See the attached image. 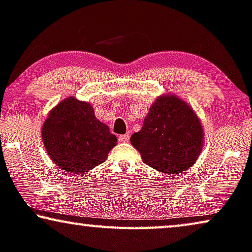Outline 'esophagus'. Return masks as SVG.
Instances as JSON below:
<instances>
[{
    "label": "esophagus",
    "instance_id": "34e87169",
    "mask_svg": "<svg viewBox=\"0 0 252 252\" xmlns=\"http://www.w3.org/2000/svg\"><path fill=\"white\" fill-rule=\"evenodd\" d=\"M130 139V134L129 133H126V134H122V136L119 137V141L120 142H127Z\"/></svg>",
    "mask_w": 252,
    "mask_h": 252
}]
</instances>
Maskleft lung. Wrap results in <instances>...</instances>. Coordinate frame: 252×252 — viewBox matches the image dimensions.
<instances>
[{"mask_svg": "<svg viewBox=\"0 0 252 252\" xmlns=\"http://www.w3.org/2000/svg\"><path fill=\"white\" fill-rule=\"evenodd\" d=\"M204 138V127L193 108L167 93L155 99L141 130L130 141L145 164L163 173L179 174L196 163Z\"/></svg>", "mask_w": 252, "mask_h": 252, "instance_id": "obj_1", "label": "left lung"}]
</instances>
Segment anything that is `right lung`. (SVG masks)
I'll list each match as a JSON object with an SVG mask.
<instances>
[{
    "mask_svg": "<svg viewBox=\"0 0 252 252\" xmlns=\"http://www.w3.org/2000/svg\"><path fill=\"white\" fill-rule=\"evenodd\" d=\"M51 159L67 173L84 174L105 162L118 138L95 116L92 104L69 96L52 108L42 126Z\"/></svg>",
    "mask_w": 252,
    "mask_h": 252,
    "instance_id": "obj_1",
    "label": "right lung"
}]
</instances>
